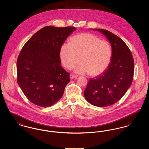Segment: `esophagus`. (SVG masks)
Masks as SVG:
<instances>
[{"label":"esophagus","instance_id":"obj_1","mask_svg":"<svg viewBox=\"0 0 149 149\" xmlns=\"http://www.w3.org/2000/svg\"><path fill=\"white\" fill-rule=\"evenodd\" d=\"M77 77H78L77 75H73V74H70V78L71 79H74V78H77Z\"/></svg>","mask_w":149,"mask_h":149}]
</instances>
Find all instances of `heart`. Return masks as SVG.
<instances>
[{
    "instance_id": "1",
    "label": "heart",
    "mask_w": 149,
    "mask_h": 149,
    "mask_svg": "<svg viewBox=\"0 0 149 149\" xmlns=\"http://www.w3.org/2000/svg\"><path fill=\"white\" fill-rule=\"evenodd\" d=\"M111 45L100 40L96 36L83 33L74 36L70 43H64L60 50L61 61L64 66L71 69L80 61L75 69L78 74L89 73L96 76L104 71L112 57Z\"/></svg>"
}]
</instances>
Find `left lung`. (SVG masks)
<instances>
[{"mask_svg": "<svg viewBox=\"0 0 149 149\" xmlns=\"http://www.w3.org/2000/svg\"><path fill=\"white\" fill-rule=\"evenodd\" d=\"M91 29L98 31L106 37L111 45L112 54L107 69L89 80L84 95L93 106H109L120 100L131 85L134 61L131 51L120 37L105 29Z\"/></svg>", "mask_w": 149, "mask_h": 149, "instance_id": "1", "label": "left lung"}]
</instances>
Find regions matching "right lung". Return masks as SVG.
<instances>
[{"label": "right lung", "mask_w": 149, "mask_h": 149, "mask_svg": "<svg viewBox=\"0 0 149 149\" xmlns=\"http://www.w3.org/2000/svg\"><path fill=\"white\" fill-rule=\"evenodd\" d=\"M74 27L46 26L23 46L17 61V83L30 102L48 107L57 102L70 82L61 66L60 50Z\"/></svg>", "instance_id": "right-lung-1"}]
</instances>
